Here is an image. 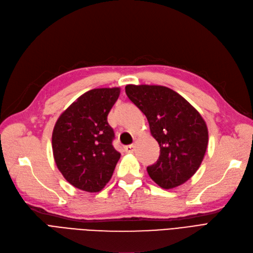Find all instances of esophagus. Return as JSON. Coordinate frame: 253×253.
<instances>
[{
	"label": "esophagus",
	"instance_id": "1",
	"mask_svg": "<svg viewBox=\"0 0 253 253\" xmlns=\"http://www.w3.org/2000/svg\"><path fill=\"white\" fill-rule=\"evenodd\" d=\"M125 150L126 151V153L128 154H132L133 151L135 150V144H130V145H127L125 147Z\"/></svg>",
	"mask_w": 253,
	"mask_h": 253
}]
</instances>
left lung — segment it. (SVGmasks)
Masks as SVG:
<instances>
[{
	"label": "left lung",
	"mask_w": 253,
	"mask_h": 253,
	"mask_svg": "<svg viewBox=\"0 0 253 253\" xmlns=\"http://www.w3.org/2000/svg\"><path fill=\"white\" fill-rule=\"evenodd\" d=\"M126 93L146 116L160 156L147 167L150 178L172 189L194 175L209 142L206 121L189 102L165 86L126 85Z\"/></svg>",
	"instance_id": "1"
}]
</instances>
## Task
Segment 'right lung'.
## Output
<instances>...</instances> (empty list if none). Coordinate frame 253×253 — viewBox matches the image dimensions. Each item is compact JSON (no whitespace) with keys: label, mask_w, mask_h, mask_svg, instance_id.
Returning a JSON list of instances; mask_svg holds the SVG:
<instances>
[{"label":"right lung","mask_w":253,"mask_h":253,"mask_svg":"<svg viewBox=\"0 0 253 253\" xmlns=\"http://www.w3.org/2000/svg\"><path fill=\"white\" fill-rule=\"evenodd\" d=\"M120 88H97L81 95L59 116L52 136L53 155L70 185L89 193L103 190L112 177L120 154L108 114Z\"/></svg>","instance_id":"1"}]
</instances>
